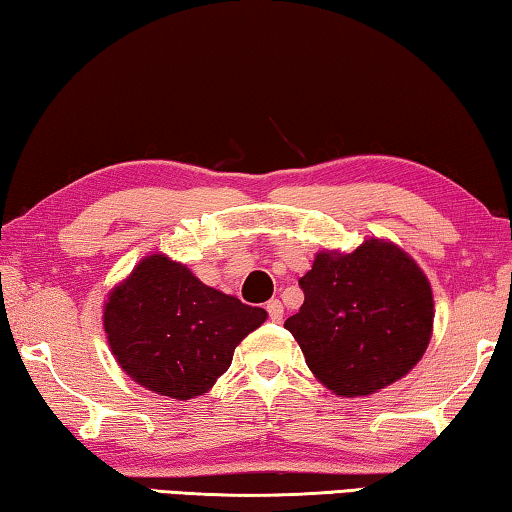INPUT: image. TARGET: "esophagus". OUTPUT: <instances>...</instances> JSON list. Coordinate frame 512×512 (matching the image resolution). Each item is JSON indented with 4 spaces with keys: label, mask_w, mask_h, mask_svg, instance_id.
Masks as SVG:
<instances>
[{
    "label": "esophagus",
    "mask_w": 512,
    "mask_h": 512,
    "mask_svg": "<svg viewBox=\"0 0 512 512\" xmlns=\"http://www.w3.org/2000/svg\"><path fill=\"white\" fill-rule=\"evenodd\" d=\"M265 311H267V315H270V320H272V322L279 324V322L283 320V304H281L279 299H272V301H267Z\"/></svg>",
    "instance_id": "obj_1"
}]
</instances>
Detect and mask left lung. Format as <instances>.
<instances>
[{"mask_svg": "<svg viewBox=\"0 0 512 512\" xmlns=\"http://www.w3.org/2000/svg\"><path fill=\"white\" fill-rule=\"evenodd\" d=\"M299 288L304 304L283 326L317 379L342 397L395 383L429 345L431 286L390 242L365 240L351 254L322 251Z\"/></svg>", "mask_w": 512, "mask_h": 512, "instance_id": "1", "label": "left lung"}]
</instances>
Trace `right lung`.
<instances>
[{
    "mask_svg": "<svg viewBox=\"0 0 512 512\" xmlns=\"http://www.w3.org/2000/svg\"><path fill=\"white\" fill-rule=\"evenodd\" d=\"M265 317L263 308L208 288L186 265L154 254L113 290L104 329L133 381L183 401L229 370L233 349Z\"/></svg>",
    "mask_w": 512,
    "mask_h": 512,
    "instance_id": "add662e5",
    "label": "right lung"
}]
</instances>
